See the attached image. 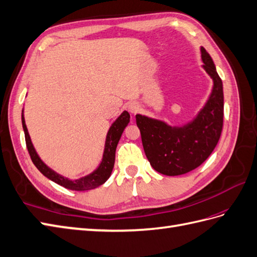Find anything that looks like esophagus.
<instances>
[{"label": "esophagus", "mask_w": 257, "mask_h": 257, "mask_svg": "<svg viewBox=\"0 0 257 257\" xmlns=\"http://www.w3.org/2000/svg\"><path fill=\"white\" fill-rule=\"evenodd\" d=\"M139 104L136 102H130L127 103V110L131 112V113H136L137 111H139Z\"/></svg>", "instance_id": "1"}]
</instances>
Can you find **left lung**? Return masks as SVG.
<instances>
[{"instance_id":"obj_1","label":"left lung","mask_w":257,"mask_h":257,"mask_svg":"<svg viewBox=\"0 0 257 257\" xmlns=\"http://www.w3.org/2000/svg\"><path fill=\"white\" fill-rule=\"evenodd\" d=\"M203 68L212 79L207 101L192 121L182 126L136 114L143 147L150 165L165 176H181L190 172L209 157L220 139L223 124L222 81L214 61L202 47Z\"/></svg>"}]
</instances>
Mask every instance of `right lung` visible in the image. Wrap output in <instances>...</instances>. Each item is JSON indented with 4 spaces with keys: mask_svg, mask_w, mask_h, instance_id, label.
Masks as SVG:
<instances>
[{
    "mask_svg": "<svg viewBox=\"0 0 257 257\" xmlns=\"http://www.w3.org/2000/svg\"><path fill=\"white\" fill-rule=\"evenodd\" d=\"M128 122H130V113L127 111H123L121 115L118 116L113 123H112V125L108 131L107 137H105L102 160L100 162L99 167L95 171H92L91 173L87 174V176L83 178H79L77 180H71L61 176L59 173H56L54 170H52L51 168H49L45 162L41 160L39 155L36 152L33 143H31L26 123H25L24 109L22 111V123H23V128L25 133V140H26L28 153L30 155L31 160L34 162V165L43 174V176L53 181V182H55L56 184H59L61 186L65 187V189L72 190V191H88V190L96 189V187L103 184L105 181L110 178L111 172L113 170V166H114L115 149L117 146V143L120 141L123 131L127 126Z\"/></svg>",
    "mask_w": 257,
    "mask_h": 257,
    "instance_id": "right-lung-1",
    "label": "right lung"
}]
</instances>
